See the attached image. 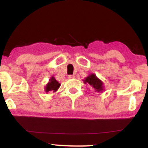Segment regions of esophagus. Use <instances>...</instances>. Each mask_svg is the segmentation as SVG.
Returning a JSON list of instances; mask_svg holds the SVG:
<instances>
[{"label":"esophagus","instance_id":"esophagus-1","mask_svg":"<svg viewBox=\"0 0 148 148\" xmlns=\"http://www.w3.org/2000/svg\"><path fill=\"white\" fill-rule=\"evenodd\" d=\"M68 78L69 79H74L75 76L73 75H70L68 76Z\"/></svg>","mask_w":148,"mask_h":148}]
</instances>
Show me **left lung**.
Returning a JSON list of instances; mask_svg holds the SVG:
<instances>
[{"label": "left lung", "instance_id": "8db88e82", "mask_svg": "<svg viewBox=\"0 0 148 148\" xmlns=\"http://www.w3.org/2000/svg\"><path fill=\"white\" fill-rule=\"evenodd\" d=\"M85 84H90L92 88L94 89L95 92H101L104 90L103 82L97 77L95 74H91L84 80Z\"/></svg>", "mask_w": 148, "mask_h": 148}]
</instances>
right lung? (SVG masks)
Returning a JSON list of instances; mask_svg holds the SVG:
<instances>
[{
  "label": "right lung",
  "instance_id": "1",
  "mask_svg": "<svg viewBox=\"0 0 148 148\" xmlns=\"http://www.w3.org/2000/svg\"><path fill=\"white\" fill-rule=\"evenodd\" d=\"M60 86V84L55 79V78L52 77L49 79V82L45 87V92H48L50 91H53V92H55L59 88Z\"/></svg>",
  "mask_w": 148,
  "mask_h": 148
}]
</instances>
